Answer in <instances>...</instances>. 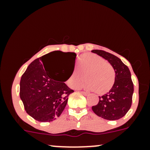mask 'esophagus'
<instances>
[{
  "instance_id": "obj_1",
  "label": "esophagus",
  "mask_w": 150,
  "mask_h": 150,
  "mask_svg": "<svg viewBox=\"0 0 150 150\" xmlns=\"http://www.w3.org/2000/svg\"><path fill=\"white\" fill-rule=\"evenodd\" d=\"M81 93H82V94H84V95L85 96H87L89 94V93H87V92H83V91H81L80 92Z\"/></svg>"
}]
</instances>
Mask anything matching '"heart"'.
<instances>
[{"label": "heart", "mask_w": 150, "mask_h": 150, "mask_svg": "<svg viewBox=\"0 0 150 150\" xmlns=\"http://www.w3.org/2000/svg\"><path fill=\"white\" fill-rule=\"evenodd\" d=\"M78 69H74L67 80L72 88H76L84 81L83 87L87 90H94L99 94L109 92L113 87L116 73L113 66L103 58L93 53L82 55L79 59Z\"/></svg>", "instance_id": "1"}]
</instances>
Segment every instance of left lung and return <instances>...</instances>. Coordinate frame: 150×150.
Listing matches in <instances>:
<instances>
[{"instance_id":"left-lung-1","label":"left lung","mask_w":150,"mask_h":150,"mask_svg":"<svg viewBox=\"0 0 150 150\" xmlns=\"http://www.w3.org/2000/svg\"><path fill=\"white\" fill-rule=\"evenodd\" d=\"M92 52L107 60L116 73L113 87L104 95L99 97V102L92 106V111L104 119H120L126 114L132 104L134 87L130 70L119 58L111 53L102 50H92Z\"/></svg>"}]
</instances>
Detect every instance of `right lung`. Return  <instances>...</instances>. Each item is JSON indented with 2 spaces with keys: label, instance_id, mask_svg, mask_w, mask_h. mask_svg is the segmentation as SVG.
Masks as SVG:
<instances>
[{
  "label": "right lung",
  "instance_id": "obj_1",
  "mask_svg": "<svg viewBox=\"0 0 150 150\" xmlns=\"http://www.w3.org/2000/svg\"><path fill=\"white\" fill-rule=\"evenodd\" d=\"M62 57L72 63L71 73L61 81L62 67L53 69L49 63L53 57ZM76 54L56 51L37 58L29 65L20 83V96L26 112L39 122H51L61 116L68 103V96L74 92L65 82L73 71Z\"/></svg>",
  "mask_w": 150,
  "mask_h": 150
}]
</instances>
